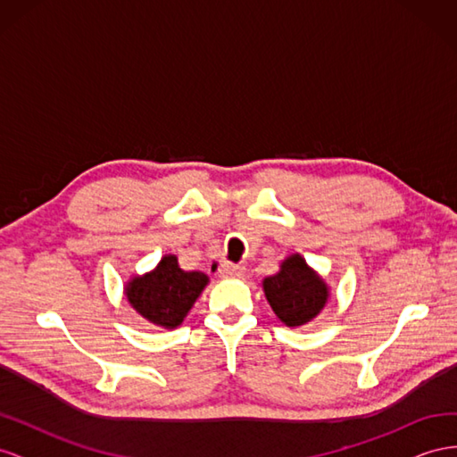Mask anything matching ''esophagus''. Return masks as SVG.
Wrapping results in <instances>:
<instances>
[{
	"mask_svg": "<svg viewBox=\"0 0 457 457\" xmlns=\"http://www.w3.org/2000/svg\"><path fill=\"white\" fill-rule=\"evenodd\" d=\"M219 273H220V277H225V278H240L245 273V267L234 265V263H223L219 269Z\"/></svg>",
	"mask_w": 457,
	"mask_h": 457,
	"instance_id": "1",
	"label": "esophagus"
}]
</instances>
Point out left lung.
<instances>
[{
	"instance_id": "left-lung-1",
	"label": "left lung",
	"mask_w": 457,
	"mask_h": 457,
	"mask_svg": "<svg viewBox=\"0 0 457 457\" xmlns=\"http://www.w3.org/2000/svg\"><path fill=\"white\" fill-rule=\"evenodd\" d=\"M263 292L277 317L288 327L310 323L328 300L327 282L300 253L287 257L278 273L263 280Z\"/></svg>"
}]
</instances>
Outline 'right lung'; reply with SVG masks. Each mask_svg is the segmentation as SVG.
Here are the masks:
<instances>
[{
    "instance_id": "1",
    "label": "right lung",
    "mask_w": 457,
    "mask_h": 457,
    "mask_svg": "<svg viewBox=\"0 0 457 457\" xmlns=\"http://www.w3.org/2000/svg\"><path fill=\"white\" fill-rule=\"evenodd\" d=\"M207 282L209 277L202 270H182L177 255H165L150 273L134 277L125 294L137 313L150 323L175 328L188 315Z\"/></svg>"
}]
</instances>
